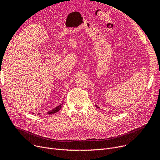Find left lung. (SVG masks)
Returning a JSON list of instances; mask_svg holds the SVG:
<instances>
[{
  "instance_id": "8db88e82",
  "label": "left lung",
  "mask_w": 160,
  "mask_h": 160,
  "mask_svg": "<svg viewBox=\"0 0 160 160\" xmlns=\"http://www.w3.org/2000/svg\"><path fill=\"white\" fill-rule=\"evenodd\" d=\"M97 106V108H98V106Z\"/></svg>"
}]
</instances>
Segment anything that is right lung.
I'll use <instances>...</instances> for the list:
<instances>
[{
	"instance_id": "1",
	"label": "right lung",
	"mask_w": 160,
	"mask_h": 160,
	"mask_svg": "<svg viewBox=\"0 0 160 160\" xmlns=\"http://www.w3.org/2000/svg\"><path fill=\"white\" fill-rule=\"evenodd\" d=\"M63 103H62V104H60V105H59L58 107H56V108H55L54 109H53V110L49 111V112H48V115H50V114H53V113H55L58 112L59 110H60L61 108L62 107V105H63Z\"/></svg>"
}]
</instances>
